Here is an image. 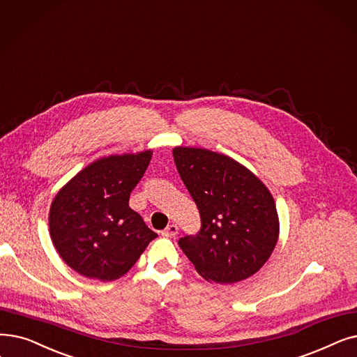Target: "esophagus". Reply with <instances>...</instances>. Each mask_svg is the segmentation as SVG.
<instances>
[{"label": "esophagus", "instance_id": "obj_1", "mask_svg": "<svg viewBox=\"0 0 357 357\" xmlns=\"http://www.w3.org/2000/svg\"><path fill=\"white\" fill-rule=\"evenodd\" d=\"M162 235L166 238H175L178 235V226L176 225H169L163 231Z\"/></svg>", "mask_w": 357, "mask_h": 357}]
</instances>
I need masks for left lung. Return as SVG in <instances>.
<instances>
[{
    "label": "left lung",
    "instance_id": "obj_1",
    "mask_svg": "<svg viewBox=\"0 0 357 357\" xmlns=\"http://www.w3.org/2000/svg\"><path fill=\"white\" fill-rule=\"evenodd\" d=\"M174 159L201 215L198 234L178 242L197 273L222 284L255 274L280 234L268 188L235 159L207 149L179 146Z\"/></svg>",
    "mask_w": 357,
    "mask_h": 357
}]
</instances>
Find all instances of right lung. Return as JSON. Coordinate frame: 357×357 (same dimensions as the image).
<instances>
[{
  "instance_id": "1",
  "label": "right lung",
  "mask_w": 357,
  "mask_h": 357,
  "mask_svg": "<svg viewBox=\"0 0 357 357\" xmlns=\"http://www.w3.org/2000/svg\"><path fill=\"white\" fill-rule=\"evenodd\" d=\"M151 150L98 159L61 188L50 210V234L66 264L87 278L127 274L158 234L128 206Z\"/></svg>"
}]
</instances>
